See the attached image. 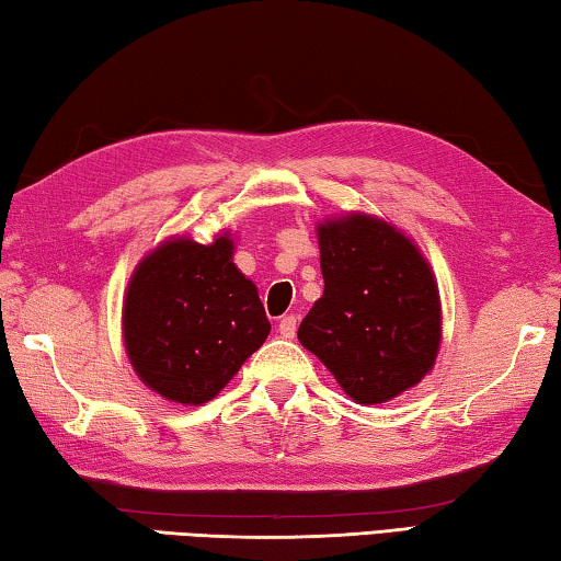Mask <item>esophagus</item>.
Returning <instances> with one entry per match:
<instances>
[{"label":"esophagus","instance_id":"1","mask_svg":"<svg viewBox=\"0 0 561 561\" xmlns=\"http://www.w3.org/2000/svg\"><path fill=\"white\" fill-rule=\"evenodd\" d=\"M296 330H298V318H296V316L280 318L278 333H280L283 337H286V341H293V337H296Z\"/></svg>","mask_w":561,"mask_h":561}]
</instances>
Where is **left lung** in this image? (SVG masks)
I'll return each mask as SVG.
<instances>
[{
	"label": "left lung",
	"mask_w": 561,
	"mask_h": 561,
	"mask_svg": "<svg viewBox=\"0 0 561 561\" xmlns=\"http://www.w3.org/2000/svg\"><path fill=\"white\" fill-rule=\"evenodd\" d=\"M325 290L298 328L360 405L422 382L443 343V302L417 243L390 220L351 210L316 226Z\"/></svg>",
	"instance_id": "left-lung-1"
}]
</instances>
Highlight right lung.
<instances>
[{
	"instance_id": "1",
	"label": "right lung",
	"mask_w": 561,
	"mask_h": 561,
	"mask_svg": "<svg viewBox=\"0 0 561 561\" xmlns=\"http://www.w3.org/2000/svg\"><path fill=\"white\" fill-rule=\"evenodd\" d=\"M231 231L210 243L171 236L136 265L124 293L126 357L146 388L204 405L271 333L259 288L233 263Z\"/></svg>"
}]
</instances>
